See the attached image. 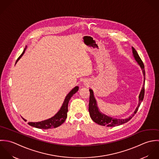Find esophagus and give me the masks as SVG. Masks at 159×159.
Returning <instances> with one entry per match:
<instances>
[{
  "label": "esophagus",
  "instance_id": "esophagus-1",
  "mask_svg": "<svg viewBox=\"0 0 159 159\" xmlns=\"http://www.w3.org/2000/svg\"><path fill=\"white\" fill-rule=\"evenodd\" d=\"M85 85L87 87H89V85L88 84V83H85Z\"/></svg>",
  "mask_w": 159,
  "mask_h": 159
}]
</instances>
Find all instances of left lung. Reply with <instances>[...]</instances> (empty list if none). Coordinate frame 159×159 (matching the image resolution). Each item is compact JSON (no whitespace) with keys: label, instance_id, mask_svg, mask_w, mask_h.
I'll return each mask as SVG.
<instances>
[{"label":"left lung","instance_id":"left-lung-1","mask_svg":"<svg viewBox=\"0 0 159 159\" xmlns=\"http://www.w3.org/2000/svg\"><path fill=\"white\" fill-rule=\"evenodd\" d=\"M132 52H133V57L135 59V60L137 61V63L140 66L143 75H144V84L143 85V88L141 89V91L140 92V94L139 95V103L138 105L134 111V113L131 114L129 117L127 119H115L109 116H107L103 113L101 112L97 106V103L96 101L95 96L93 95V92L92 89H90V101H89V113L90 115V117L92 119L99 125H102V126H106V127H116L122 124H124L125 123H127L130 119H132V117L134 116V114L137 112L138 108L141 103V102L143 100L144 96V84H145V70H144V64L143 63L141 59L140 58L139 56L138 55L137 52L136 50L132 47Z\"/></svg>","mask_w":159,"mask_h":159}]
</instances>
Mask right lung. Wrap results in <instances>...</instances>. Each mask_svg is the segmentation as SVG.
<instances>
[{"mask_svg": "<svg viewBox=\"0 0 159 159\" xmlns=\"http://www.w3.org/2000/svg\"><path fill=\"white\" fill-rule=\"evenodd\" d=\"M26 47H26V48H25L22 54L17 59L16 63L18 62V61L21 58V57L24 54ZM78 90H79V87L76 86L67 95L65 98L63 104L61 107L60 108V111L53 117H52L50 119H48L47 120L39 122H28V124L32 127H35V128H40V129H50V128H55L57 127L60 126L65 122V120L67 118V112L68 111L69 101L70 98L74 95ZM23 119L26 121V120H25V119Z\"/></svg>", "mask_w": 159, "mask_h": 159, "instance_id": "add662e5", "label": "right lung"}]
</instances>
